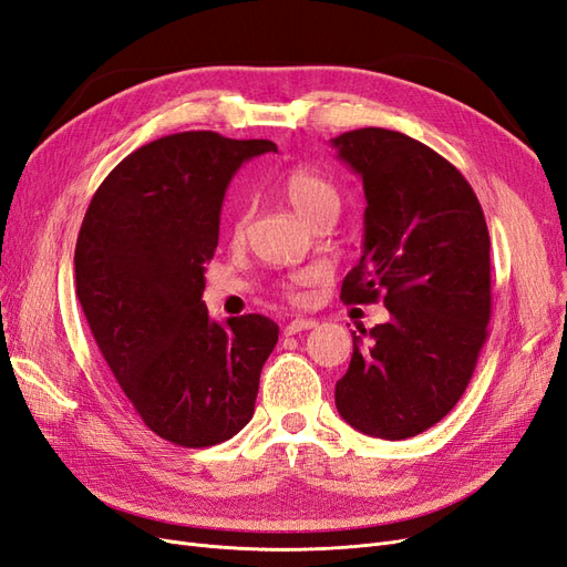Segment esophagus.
<instances>
[{
	"mask_svg": "<svg viewBox=\"0 0 567 567\" xmlns=\"http://www.w3.org/2000/svg\"><path fill=\"white\" fill-rule=\"evenodd\" d=\"M317 326V321L315 319H305V317H296L293 321H288L286 323V329H284V333L286 336H296V333H300V331H307V329H315Z\"/></svg>",
	"mask_w": 567,
	"mask_h": 567,
	"instance_id": "34e87169",
	"label": "esophagus"
}]
</instances>
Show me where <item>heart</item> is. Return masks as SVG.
Masks as SVG:
<instances>
[{
    "mask_svg": "<svg viewBox=\"0 0 567 567\" xmlns=\"http://www.w3.org/2000/svg\"><path fill=\"white\" fill-rule=\"evenodd\" d=\"M277 192L279 196L293 208V213L307 221V225H312V221L326 213H338L340 208V194L338 188L321 177L319 173L310 167H302V165H293L284 169L277 179ZM246 221H248V213L244 205H238L234 210V236L238 238L246 229ZM307 274H298V277L290 279L288 290L290 293H296V288L307 284Z\"/></svg>",
    "mask_w": 567,
    "mask_h": 567,
    "instance_id": "b5f03b06",
    "label": "heart"
}]
</instances>
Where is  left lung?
Returning a JSON list of instances; mask_svg holds the SVG:
<instances>
[{
  "mask_svg": "<svg viewBox=\"0 0 567 567\" xmlns=\"http://www.w3.org/2000/svg\"><path fill=\"white\" fill-rule=\"evenodd\" d=\"M364 184V250L340 300L383 298L388 323L352 333L336 406L359 433L406 440L466 392L492 315L489 231L471 184L402 132L364 127L333 140Z\"/></svg>",
  "mask_w": 567,
  "mask_h": 567,
  "instance_id": "1",
  "label": "left lung"
}]
</instances>
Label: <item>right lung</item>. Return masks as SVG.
<instances>
[{
	"instance_id": "obj_1",
	"label": "right lung",
	"mask_w": 567,
	"mask_h": 567,
	"mask_svg": "<svg viewBox=\"0 0 567 567\" xmlns=\"http://www.w3.org/2000/svg\"><path fill=\"white\" fill-rule=\"evenodd\" d=\"M267 140L161 136L120 161L84 213L75 246L82 312L136 414L179 447H213L252 419L279 340L262 315L213 321L200 300L225 192Z\"/></svg>"
}]
</instances>
